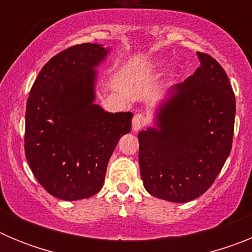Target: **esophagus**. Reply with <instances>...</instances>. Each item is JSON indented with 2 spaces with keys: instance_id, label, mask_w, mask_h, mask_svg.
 <instances>
[{
  "instance_id": "1",
  "label": "esophagus",
  "mask_w": 252,
  "mask_h": 252,
  "mask_svg": "<svg viewBox=\"0 0 252 252\" xmlns=\"http://www.w3.org/2000/svg\"><path fill=\"white\" fill-rule=\"evenodd\" d=\"M148 124V117L144 113H136L132 119V130L139 131Z\"/></svg>"
}]
</instances>
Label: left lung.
I'll list each match as a JSON object with an SVG mask.
<instances>
[{"label": "left lung", "instance_id": "obj_1", "mask_svg": "<svg viewBox=\"0 0 252 252\" xmlns=\"http://www.w3.org/2000/svg\"><path fill=\"white\" fill-rule=\"evenodd\" d=\"M201 66L169 90L157 128L139 132L145 189L169 202L193 201L208 190L231 153L236 99L217 60L197 53Z\"/></svg>", "mask_w": 252, "mask_h": 252}]
</instances>
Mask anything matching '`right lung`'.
I'll return each mask as SVG.
<instances>
[{"label": "right lung", "mask_w": 252, "mask_h": 252, "mask_svg": "<svg viewBox=\"0 0 252 252\" xmlns=\"http://www.w3.org/2000/svg\"><path fill=\"white\" fill-rule=\"evenodd\" d=\"M110 49L74 45L51 58L26 103L25 155L32 174L51 195L78 201L98 193L131 112L110 113L94 103L98 66Z\"/></svg>", "instance_id": "add662e5"}]
</instances>
